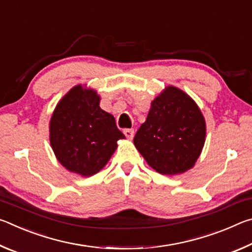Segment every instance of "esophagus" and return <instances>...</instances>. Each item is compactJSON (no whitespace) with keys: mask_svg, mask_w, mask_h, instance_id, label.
Listing matches in <instances>:
<instances>
[{"mask_svg":"<svg viewBox=\"0 0 252 252\" xmlns=\"http://www.w3.org/2000/svg\"><path fill=\"white\" fill-rule=\"evenodd\" d=\"M123 133L126 134L127 139L132 140V138H133V135H134V130L133 129H126L125 131H123Z\"/></svg>","mask_w":252,"mask_h":252,"instance_id":"obj_1","label":"esophagus"}]
</instances>
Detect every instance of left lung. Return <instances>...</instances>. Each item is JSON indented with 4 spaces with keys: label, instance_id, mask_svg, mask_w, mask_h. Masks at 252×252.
Wrapping results in <instances>:
<instances>
[{
    "label": "left lung",
    "instance_id": "left-lung-1",
    "mask_svg": "<svg viewBox=\"0 0 252 252\" xmlns=\"http://www.w3.org/2000/svg\"><path fill=\"white\" fill-rule=\"evenodd\" d=\"M204 140L206 121L199 106L187 93L170 85L152 101L133 142L151 168L173 176L193 167Z\"/></svg>",
    "mask_w": 252,
    "mask_h": 252
}]
</instances>
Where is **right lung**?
<instances>
[{
	"mask_svg": "<svg viewBox=\"0 0 252 252\" xmlns=\"http://www.w3.org/2000/svg\"><path fill=\"white\" fill-rule=\"evenodd\" d=\"M100 96L79 84L59 102L50 121V143L60 163L90 177L108 163L126 136L116 119L100 108Z\"/></svg>",
	"mask_w": 252,
	"mask_h": 252,
	"instance_id": "obj_1",
	"label": "right lung"
}]
</instances>
